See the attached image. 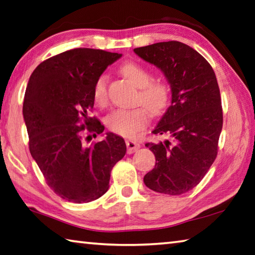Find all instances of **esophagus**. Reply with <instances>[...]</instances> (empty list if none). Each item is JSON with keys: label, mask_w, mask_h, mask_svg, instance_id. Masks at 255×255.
<instances>
[{"label": "esophagus", "mask_w": 255, "mask_h": 255, "mask_svg": "<svg viewBox=\"0 0 255 255\" xmlns=\"http://www.w3.org/2000/svg\"><path fill=\"white\" fill-rule=\"evenodd\" d=\"M126 145H127L128 154H133V152L137 151L140 148L139 143L133 140H126Z\"/></svg>", "instance_id": "obj_1"}]
</instances>
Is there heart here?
<instances>
[{
  "label": "heart",
  "instance_id": "1",
  "mask_svg": "<svg viewBox=\"0 0 255 255\" xmlns=\"http://www.w3.org/2000/svg\"><path fill=\"white\" fill-rule=\"evenodd\" d=\"M120 72L140 88L137 101L152 115H158L167 107L170 90L165 82L152 81L151 72L147 68L136 62H127L120 68ZM95 103L105 106L108 100L107 76L100 75L97 78L92 89ZM148 123V113L143 108L117 109L110 113L105 119L106 126L110 131L123 137H132Z\"/></svg>",
  "mask_w": 255,
  "mask_h": 255
}]
</instances>
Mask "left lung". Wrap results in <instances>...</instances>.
<instances>
[{
    "mask_svg": "<svg viewBox=\"0 0 255 255\" xmlns=\"http://www.w3.org/2000/svg\"><path fill=\"white\" fill-rule=\"evenodd\" d=\"M133 52L160 69L172 90V104L152 130L170 140L146 143L156 164L143 183L155 192L180 195L201 182L217 155L223 113L215 73L196 50L178 41Z\"/></svg>",
    "mask_w": 255,
    "mask_h": 255,
    "instance_id": "left-lung-1",
    "label": "left lung"
}]
</instances>
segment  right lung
Here are the masks:
<instances>
[{
	"label": "right lung",
	"instance_id": "add662e5",
	"mask_svg": "<svg viewBox=\"0 0 255 255\" xmlns=\"http://www.w3.org/2000/svg\"><path fill=\"white\" fill-rule=\"evenodd\" d=\"M122 57L78 48L41 62L27 82L23 101L30 152L51 189L72 203L95 201L108 191L112 169L126 154L124 138L106 132L103 141L82 145V131L101 133L90 117L97 78Z\"/></svg>",
	"mask_w": 255,
	"mask_h": 255
}]
</instances>
